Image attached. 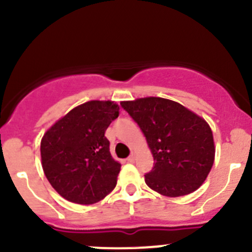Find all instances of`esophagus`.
Segmentation results:
<instances>
[{
  "label": "esophagus",
  "instance_id": "1",
  "mask_svg": "<svg viewBox=\"0 0 252 252\" xmlns=\"http://www.w3.org/2000/svg\"><path fill=\"white\" fill-rule=\"evenodd\" d=\"M135 158H136V155L135 154H131L130 156H129L128 158H126V161H128L129 163H133V162L135 161Z\"/></svg>",
  "mask_w": 252,
  "mask_h": 252
}]
</instances>
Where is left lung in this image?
Returning <instances> with one entry per match:
<instances>
[{"instance_id": "1", "label": "left lung", "mask_w": 252, "mask_h": 252, "mask_svg": "<svg viewBox=\"0 0 252 252\" xmlns=\"http://www.w3.org/2000/svg\"><path fill=\"white\" fill-rule=\"evenodd\" d=\"M121 106L140 126L154 156V168L145 175L147 187L169 197L199 189L215 161V142L207 122L162 97L123 101Z\"/></svg>"}]
</instances>
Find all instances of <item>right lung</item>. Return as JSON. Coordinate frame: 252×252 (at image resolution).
<instances>
[{
	"mask_svg": "<svg viewBox=\"0 0 252 252\" xmlns=\"http://www.w3.org/2000/svg\"><path fill=\"white\" fill-rule=\"evenodd\" d=\"M112 101H89L68 112L41 140L42 169L65 200L91 205L114 189L121 163L110 152L106 129L118 117Z\"/></svg>",
	"mask_w": 252,
	"mask_h": 252,
	"instance_id": "right-lung-1",
	"label": "right lung"
}]
</instances>
